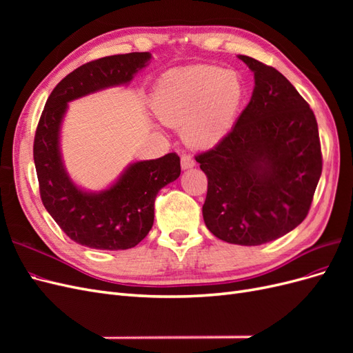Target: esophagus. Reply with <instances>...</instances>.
<instances>
[{"instance_id":"esophagus-1","label":"esophagus","mask_w":353,"mask_h":353,"mask_svg":"<svg viewBox=\"0 0 353 353\" xmlns=\"http://www.w3.org/2000/svg\"><path fill=\"white\" fill-rule=\"evenodd\" d=\"M194 165H196V162H194L193 157H190V156H183V157H181V168H183L184 170L194 168Z\"/></svg>"}]
</instances>
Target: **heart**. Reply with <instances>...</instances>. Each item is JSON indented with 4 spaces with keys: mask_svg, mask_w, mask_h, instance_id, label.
Returning a JSON list of instances; mask_svg holds the SVG:
<instances>
[{
    "mask_svg": "<svg viewBox=\"0 0 353 353\" xmlns=\"http://www.w3.org/2000/svg\"><path fill=\"white\" fill-rule=\"evenodd\" d=\"M243 99L239 72L194 66L165 73L154 87L152 108L160 122L183 126L187 145L206 150L230 132Z\"/></svg>",
    "mask_w": 353,
    "mask_h": 353,
    "instance_id": "obj_1",
    "label": "heart"
}]
</instances>
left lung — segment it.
I'll return each mask as SVG.
<instances>
[{
    "instance_id": "8db88e82",
    "label": "left lung",
    "mask_w": 353,
    "mask_h": 353,
    "mask_svg": "<svg viewBox=\"0 0 353 353\" xmlns=\"http://www.w3.org/2000/svg\"><path fill=\"white\" fill-rule=\"evenodd\" d=\"M253 72L249 104L232 130L196 157L208 176L203 219L231 244L259 245L306 218L323 170L314 112L279 70L237 56Z\"/></svg>"
}]
</instances>
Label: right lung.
Here are the masks:
<instances>
[{"instance_id": "1", "label": "right lung", "mask_w": 353, "mask_h": 353, "mask_svg": "<svg viewBox=\"0 0 353 353\" xmlns=\"http://www.w3.org/2000/svg\"><path fill=\"white\" fill-rule=\"evenodd\" d=\"M152 61L150 52L103 57L78 68L52 90L37 128L34 160L41 199L51 218L74 243L99 250L135 248L154 222V200L181 174L175 153L135 160L100 191L70 178L61 154V126L69 103L114 87H126Z\"/></svg>"}]
</instances>
